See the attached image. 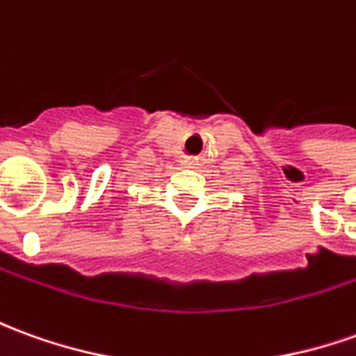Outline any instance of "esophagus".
<instances>
[{
  "label": "esophagus",
  "mask_w": 356,
  "mask_h": 356,
  "mask_svg": "<svg viewBox=\"0 0 356 356\" xmlns=\"http://www.w3.org/2000/svg\"><path fill=\"white\" fill-rule=\"evenodd\" d=\"M185 165H186V168H191V170H193V168H198L200 163H198V158H186Z\"/></svg>",
  "instance_id": "obj_1"
}]
</instances>
